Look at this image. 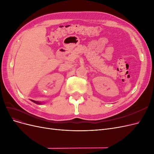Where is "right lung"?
I'll return each mask as SVG.
<instances>
[{"instance_id":"1","label":"right lung","mask_w":154,"mask_h":154,"mask_svg":"<svg viewBox=\"0 0 154 154\" xmlns=\"http://www.w3.org/2000/svg\"><path fill=\"white\" fill-rule=\"evenodd\" d=\"M31 101H32V102H33V103H36V104H38V105H41V104H42V103H43V102L36 101H35V100H31Z\"/></svg>"}]
</instances>
